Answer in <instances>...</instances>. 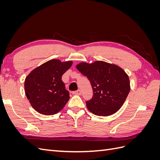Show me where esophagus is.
<instances>
[{"mask_svg":"<svg viewBox=\"0 0 160 160\" xmlns=\"http://www.w3.org/2000/svg\"><path fill=\"white\" fill-rule=\"evenodd\" d=\"M72 94L74 95H80L81 94V91L80 89H78L77 91H72Z\"/></svg>","mask_w":160,"mask_h":160,"instance_id":"1","label":"esophagus"}]
</instances>
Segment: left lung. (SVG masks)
I'll return each instance as SVG.
<instances>
[{
	"instance_id": "left-lung-1",
	"label": "left lung",
	"mask_w": 160,
	"mask_h": 160,
	"mask_svg": "<svg viewBox=\"0 0 160 160\" xmlns=\"http://www.w3.org/2000/svg\"><path fill=\"white\" fill-rule=\"evenodd\" d=\"M76 67L88 77L93 89V98L86 101L91 112L99 116H109L117 112L130 91L129 76L124 70L101 61L80 62Z\"/></svg>"
}]
</instances>
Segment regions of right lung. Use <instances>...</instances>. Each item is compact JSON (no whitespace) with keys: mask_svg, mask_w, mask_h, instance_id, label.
Masks as SVG:
<instances>
[{"mask_svg":"<svg viewBox=\"0 0 160 160\" xmlns=\"http://www.w3.org/2000/svg\"><path fill=\"white\" fill-rule=\"evenodd\" d=\"M72 64L71 61L52 59L37 67L27 76L25 94L37 112L51 115L65 107L69 99V93L61 77Z\"/></svg>","mask_w":160,"mask_h":160,"instance_id":"add662e5","label":"right lung"}]
</instances>
